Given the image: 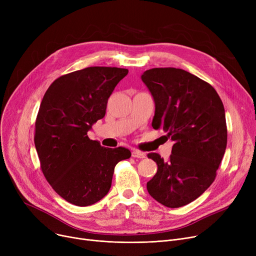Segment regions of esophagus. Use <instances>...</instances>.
Returning <instances> with one entry per match:
<instances>
[{"label":"esophagus","mask_w":256,"mask_h":256,"mask_svg":"<svg viewBox=\"0 0 256 256\" xmlns=\"http://www.w3.org/2000/svg\"><path fill=\"white\" fill-rule=\"evenodd\" d=\"M132 158H144L146 156H145V154H143V152H139L137 150H132Z\"/></svg>","instance_id":"34e87169"}]
</instances>
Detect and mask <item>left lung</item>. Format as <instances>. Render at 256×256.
<instances>
[{
    "instance_id": "obj_1",
    "label": "left lung",
    "mask_w": 256,
    "mask_h": 256,
    "mask_svg": "<svg viewBox=\"0 0 256 256\" xmlns=\"http://www.w3.org/2000/svg\"><path fill=\"white\" fill-rule=\"evenodd\" d=\"M154 102L152 128L173 141L171 156L148 158L158 165L147 191L167 208L197 199L216 178L227 144L223 102L208 83L180 68H152L141 76Z\"/></svg>"
}]
</instances>
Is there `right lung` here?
I'll return each mask as SVG.
<instances>
[{
	"instance_id": "add662e5",
	"label": "right lung",
	"mask_w": 256,
	"mask_h": 256,
	"mask_svg": "<svg viewBox=\"0 0 256 256\" xmlns=\"http://www.w3.org/2000/svg\"><path fill=\"white\" fill-rule=\"evenodd\" d=\"M128 74L126 68L93 66L64 74L54 80L40 104L34 137L40 166L52 189L74 206L102 199L117 163L130 158L124 147L106 148L87 136Z\"/></svg>"
}]
</instances>
